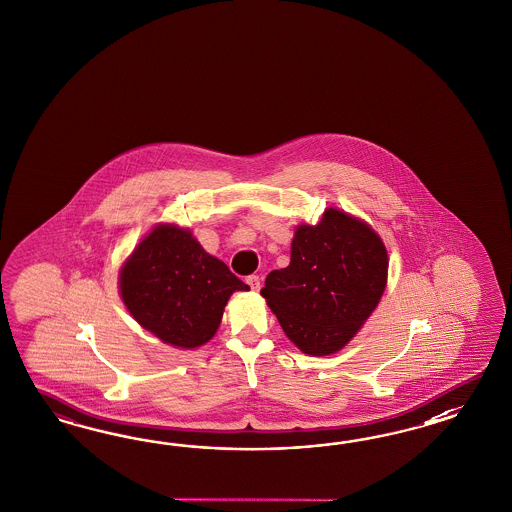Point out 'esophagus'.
<instances>
[{"label": "esophagus", "instance_id": "esophagus-1", "mask_svg": "<svg viewBox=\"0 0 512 512\" xmlns=\"http://www.w3.org/2000/svg\"><path fill=\"white\" fill-rule=\"evenodd\" d=\"M246 281H248V285L253 291H259V289H261V278H259L257 274H251V276L246 278Z\"/></svg>", "mask_w": 512, "mask_h": 512}]
</instances>
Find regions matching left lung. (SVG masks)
Instances as JSON below:
<instances>
[{
    "label": "left lung",
    "instance_id": "1",
    "mask_svg": "<svg viewBox=\"0 0 512 512\" xmlns=\"http://www.w3.org/2000/svg\"><path fill=\"white\" fill-rule=\"evenodd\" d=\"M387 274V249L372 227L328 208L321 223L296 229L291 263L266 276L261 295L300 351L325 357L372 315Z\"/></svg>",
    "mask_w": 512,
    "mask_h": 512
}]
</instances>
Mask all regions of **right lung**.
<instances>
[{
    "label": "right lung",
    "mask_w": 512,
    "mask_h": 512,
    "mask_svg": "<svg viewBox=\"0 0 512 512\" xmlns=\"http://www.w3.org/2000/svg\"><path fill=\"white\" fill-rule=\"evenodd\" d=\"M248 289L176 225L155 227L120 272L122 300L137 323L182 349L212 340L229 296Z\"/></svg>",
    "instance_id": "obj_1"
}]
</instances>
